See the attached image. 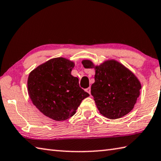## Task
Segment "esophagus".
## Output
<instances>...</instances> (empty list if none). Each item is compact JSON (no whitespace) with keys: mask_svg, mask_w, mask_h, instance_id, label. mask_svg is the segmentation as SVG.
Wrapping results in <instances>:
<instances>
[{"mask_svg":"<svg viewBox=\"0 0 161 161\" xmlns=\"http://www.w3.org/2000/svg\"><path fill=\"white\" fill-rule=\"evenodd\" d=\"M86 92H88L89 94H91V88H90V87H89V88H87L86 89Z\"/></svg>","mask_w":161,"mask_h":161,"instance_id":"34e87169","label":"esophagus"}]
</instances>
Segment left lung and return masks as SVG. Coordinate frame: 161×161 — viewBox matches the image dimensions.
<instances>
[{"instance_id": "1", "label": "left lung", "mask_w": 161, "mask_h": 161, "mask_svg": "<svg viewBox=\"0 0 161 161\" xmlns=\"http://www.w3.org/2000/svg\"><path fill=\"white\" fill-rule=\"evenodd\" d=\"M85 68H95V82L91 87L99 112L107 118H120L133 109L142 88L132 72L117 61L107 60L99 66L84 60Z\"/></svg>"}]
</instances>
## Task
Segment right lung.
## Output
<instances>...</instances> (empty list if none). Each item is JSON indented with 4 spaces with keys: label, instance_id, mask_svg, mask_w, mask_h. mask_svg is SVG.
Wrapping results in <instances>:
<instances>
[{
    "label": "right lung",
    "instance_id": "right-lung-1",
    "mask_svg": "<svg viewBox=\"0 0 161 161\" xmlns=\"http://www.w3.org/2000/svg\"><path fill=\"white\" fill-rule=\"evenodd\" d=\"M75 63L56 58L37 67L28 77V93L43 115L54 120L69 119L89 94L81 88L71 71Z\"/></svg>",
    "mask_w": 161,
    "mask_h": 161
}]
</instances>
